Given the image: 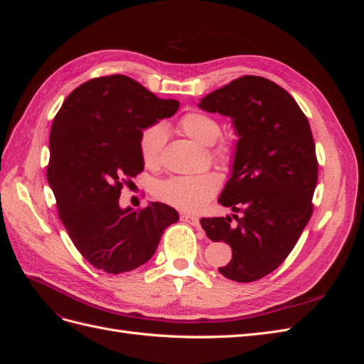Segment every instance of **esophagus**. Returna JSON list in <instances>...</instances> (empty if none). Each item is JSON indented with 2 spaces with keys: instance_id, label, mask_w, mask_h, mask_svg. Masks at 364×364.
<instances>
[{
  "instance_id": "esophagus-1",
  "label": "esophagus",
  "mask_w": 364,
  "mask_h": 364,
  "mask_svg": "<svg viewBox=\"0 0 364 364\" xmlns=\"http://www.w3.org/2000/svg\"><path fill=\"white\" fill-rule=\"evenodd\" d=\"M181 220H182V222H185V223L193 225V226H199V223H200L199 217L191 215V214H181Z\"/></svg>"
}]
</instances>
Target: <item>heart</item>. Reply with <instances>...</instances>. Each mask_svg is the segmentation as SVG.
Instances as JSON below:
<instances>
[{
    "label": "heart",
    "mask_w": 364,
    "mask_h": 364,
    "mask_svg": "<svg viewBox=\"0 0 364 364\" xmlns=\"http://www.w3.org/2000/svg\"><path fill=\"white\" fill-rule=\"evenodd\" d=\"M179 129L186 136L200 142L203 146H213V158L220 164H229L234 159V144L228 138H220L222 126L218 119L203 111H190L179 119ZM167 132L161 123L151 124L141 132L138 149L146 167L156 168L162 162L164 146ZM220 190V181L214 173L197 176H174L156 185L155 194L158 199L182 211L197 213L213 200Z\"/></svg>",
    "instance_id": "obj_1"
}]
</instances>
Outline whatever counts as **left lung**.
Returning <instances> with one entry per match:
<instances>
[{"label": "left lung", "instance_id": "1", "mask_svg": "<svg viewBox=\"0 0 364 364\" xmlns=\"http://www.w3.org/2000/svg\"><path fill=\"white\" fill-rule=\"evenodd\" d=\"M199 107L234 121L240 139L218 203L241 213L200 225L209 240L232 247V259L218 267L225 278L261 279L290 255L313 214L318 164L310 123L284 87L259 75L238 77Z\"/></svg>", "mask_w": 364, "mask_h": 364}]
</instances>
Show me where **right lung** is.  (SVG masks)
Returning a JSON list of instances; mask_svg holds the SVG:
<instances>
[{"instance_id":"1","label":"right lung","mask_w":364,"mask_h":364,"mask_svg":"<svg viewBox=\"0 0 364 364\" xmlns=\"http://www.w3.org/2000/svg\"><path fill=\"white\" fill-rule=\"evenodd\" d=\"M178 109L179 102L114 74L75 87L53 119L48 183L74 246L98 270L118 274L142 266L164 230L179 220L165 203L132 211L118 200L123 186L144 170L141 132Z\"/></svg>"}]
</instances>
